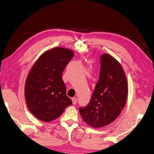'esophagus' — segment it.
I'll return each mask as SVG.
<instances>
[{"label": "esophagus", "mask_w": 154, "mask_h": 154, "mask_svg": "<svg viewBox=\"0 0 154 154\" xmlns=\"http://www.w3.org/2000/svg\"><path fill=\"white\" fill-rule=\"evenodd\" d=\"M72 103L73 104H76V103L78 102V99L76 98H73L72 99Z\"/></svg>", "instance_id": "esophagus-1"}]
</instances>
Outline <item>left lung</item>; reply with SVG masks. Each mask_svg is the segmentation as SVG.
Here are the masks:
<instances>
[{
  "label": "left lung",
  "mask_w": 154,
  "mask_h": 154,
  "mask_svg": "<svg viewBox=\"0 0 154 154\" xmlns=\"http://www.w3.org/2000/svg\"><path fill=\"white\" fill-rule=\"evenodd\" d=\"M128 82L120 64L108 54L100 56L99 80L90 101L80 107L83 120L93 128H101L114 122L126 102Z\"/></svg>",
  "instance_id": "obj_1"
}]
</instances>
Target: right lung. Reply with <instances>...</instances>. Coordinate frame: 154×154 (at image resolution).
<instances>
[{
    "mask_svg": "<svg viewBox=\"0 0 154 154\" xmlns=\"http://www.w3.org/2000/svg\"><path fill=\"white\" fill-rule=\"evenodd\" d=\"M74 52L56 47L37 60L28 75L25 100L30 112L40 120L48 122L59 118L72 102L66 96L62 74Z\"/></svg>",
    "mask_w": 154,
    "mask_h": 154,
    "instance_id": "add662e5",
    "label": "right lung"
}]
</instances>
